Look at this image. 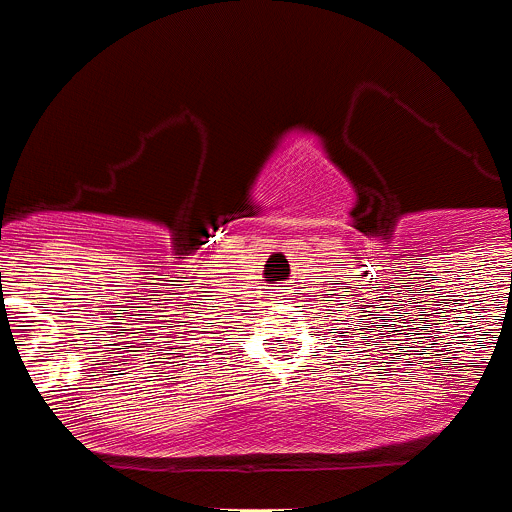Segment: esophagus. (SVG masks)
<instances>
[{"label": "esophagus", "instance_id": "34e87169", "mask_svg": "<svg viewBox=\"0 0 512 512\" xmlns=\"http://www.w3.org/2000/svg\"><path fill=\"white\" fill-rule=\"evenodd\" d=\"M270 297L276 299V302H289V286L276 284L273 289H270Z\"/></svg>", "mask_w": 512, "mask_h": 512}]
</instances>
